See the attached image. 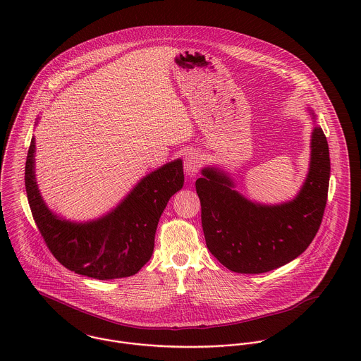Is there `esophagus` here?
Listing matches in <instances>:
<instances>
[{
	"mask_svg": "<svg viewBox=\"0 0 361 361\" xmlns=\"http://www.w3.org/2000/svg\"><path fill=\"white\" fill-rule=\"evenodd\" d=\"M202 166V155L197 152H189L185 155V172L188 176H195Z\"/></svg>",
	"mask_w": 361,
	"mask_h": 361,
	"instance_id": "34e87169",
	"label": "esophagus"
}]
</instances>
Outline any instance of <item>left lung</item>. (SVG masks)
I'll return each mask as SVG.
<instances>
[{
  "label": "left lung",
  "mask_w": 361,
  "mask_h": 361,
  "mask_svg": "<svg viewBox=\"0 0 361 361\" xmlns=\"http://www.w3.org/2000/svg\"><path fill=\"white\" fill-rule=\"evenodd\" d=\"M310 115L315 119L314 111ZM306 180L290 202L267 206L246 199L229 175L215 166L202 169L196 190L202 204L207 247L233 272L261 274L299 257L319 229L328 197L331 161L326 137L311 132Z\"/></svg>",
  "instance_id": "obj_1"
}]
</instances>
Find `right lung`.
Segmentation results:
<instances>
[{"instance_id":"add662e5","label":"right lung","mask_w":361,"mask_h":361,"mask_svg":"<svg viewBox=\"0 0 361 361\" xmlns=\"http://www.w3.org/2000/svg\"><path fill=\"white\" fill-rule=\"evenodd\" d=\"M35 137L25 166V186L35 222L54 257L65 268L94 279L135 275L154 250L157 225L169 199L182 189L185 176L178 158L140 179L130 193L103 216L73 222L44 203L35 175Z\"/></svg>"}]
</instances>
